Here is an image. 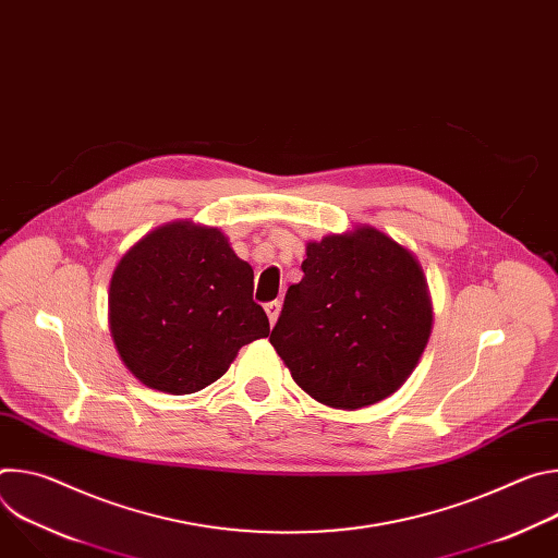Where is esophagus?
I'll use <instances>...</instances> for the list:
<instances>
[{
    "mask_svg": "<svg viewBox=\"0 0 558 558\" xmlns=\"http://www.w3.org/2000/svg\"><path fill=\"white\" fill-rule=\"evenodd\" d=\"M280 306H282V302H280V300H271V302H267V304H265V311H267V317H269L271 327H274V325H276V320H278Z\"/></svg>",
    "mask_w": 558,
    "mask_h": 558,
    "instance_id": "34e87169",
    "label": "esophagus"
}]
</instances>
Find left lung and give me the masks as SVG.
<instances>
[{"mask_svg":"<svg viewBox=\"0 0 558 558\" xmlns=\"http://www.w3.org/2000/svg\"><path fill=\"white\" fill-rule=\"evenodd\" d=\"M302 271L269 338L291 377L331 409L386 400L417 366L433 329L417 258L360 225L306 243Z\"/></svg>","mask_w":558,"mask_h":558,"instance_id":"left-lung-1","label":"left lung"}]
</instances>
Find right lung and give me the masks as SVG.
<instances>
[{"mask_svg": "<svg viewBox=\"0 0 558 558\" xmlns=\"http://www.w3.org/2000/svg\"><path fill=\"white\" fill-rule=\"evenodd\" d=\"M254 269L218 227L174 220L119 260L110 280V333L130 373L170 395L225 375L245 344L269 336L254 302Z\"/></svg>", "mask_w": 558, "mask_h": 558, "instance_id": "obj_1", "label": "right lung"}]
</instances>
